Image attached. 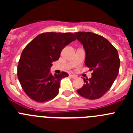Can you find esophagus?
I'll return each instance as SVG.
<instances>
[{"label":"esophagus","mask_w":133,"mask_h":133,"mask_svg":"<svg viewBox=\"0 0 133 133\" xmlns=\"http://www.w3.org/2000/svg\"><path fill=\"white\" fill-rule=\"evenodd\" d=\"M69 76H70V77H71V78H77V76H76V75H70Z\"/></svg>","instance_id":"1"}]
</instances>
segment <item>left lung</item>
<instances>
[{
    "label": "left lung",
    "mask_w": 133,
    "mask_h": 133,
    "mask_svg": "<svg viewBox=\"0 0 133 133\" xmlns=\"http://www.w3.org/2000/svg\"><path fill=\"white\" fill-rule=\"evenodd\" d=\"M85 50V64L93 70L90 78H83L84 84L77 90L90 100L101 98L110 89L118 74L120 58L117 49L103 36L90 32H75Z\"/></svg>",
    "instance_id": "left-lung-1"
}]
</instances>
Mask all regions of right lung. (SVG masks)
I'll return each mask as SVG.
<instances>
[{
  "mask_svg": "<svg viewBox=\"0 0 133 133\" xmlns=\"http://www.w3.org/2000/svg\"><path fill=\"white\" fill-rule=\"evenodd\" d=\"M72 32H44L36 36L24 49L17 67L21 85L31 99L44 103L58 93L60 81L68 73H50L52 63L59 58L64 46L75 41Z\"/></svg>",
  "mask_w": 133,
  "mask_h": 133,
  "instance_id": "1",
  "label": "right lung"
}]
</instances>
